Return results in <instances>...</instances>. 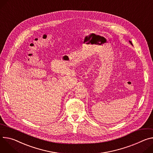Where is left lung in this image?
<instances>
[{
	"mask_svg": "<svg viewBox=\"0 0 153 153\" xmlns=\"http://www.w3.org/2000/svg\"><path fill=\"white\" fill-rule=\"evenodd\" d=\"M130 43H131V45H132V43H131V41H130Z\"/></svg>",
	"mask_w": 153,
	"mask_h": 153,
	"instance_id": "left-lung-1",
	"label": "left lung"
}]
</instances>
